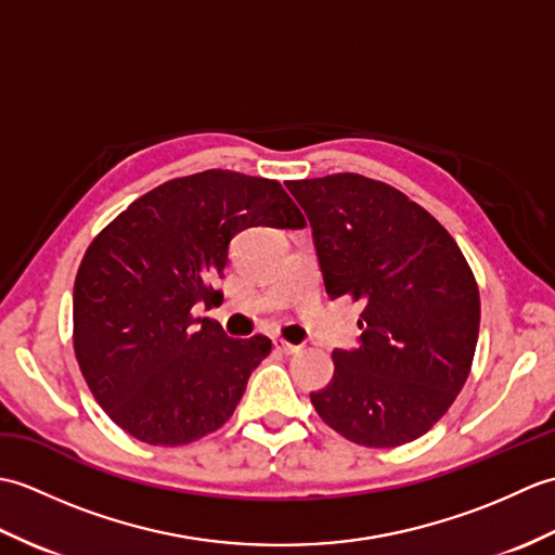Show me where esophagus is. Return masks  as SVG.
<instances>
[{"label":"esophagus","mask_w":555,"mask_h":555,"mask_svg":"<svg viewBox=\"0 0 555 555\" xmlns=\"http://www.w3.org/2000/svg\"><path fill=\"white\" fill-rule=\"evenodd\" d=\"M274 348H276L279 352H284V356H296V352L302 350V346L288 344V340H284V338H274Z\"/></svg>","instance_id":"1"}]
</instances>
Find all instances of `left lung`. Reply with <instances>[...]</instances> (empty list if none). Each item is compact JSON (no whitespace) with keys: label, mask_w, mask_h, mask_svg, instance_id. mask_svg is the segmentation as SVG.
<instances>
[{"label":"left lung","mask_w":555,"mask_h":555,"mask_svg":"<svg viewBox=\"0 0 555 555\" xmlns=\"http://www.w3.org/2000/svg\"><path fill=\"white\" fill-rule=\"evenodd\" d=\"M310 219L328 298L362 305L360 346L334 350L310 393L328 427L367 448L420 439L473 370L479 288L453 235L393 185L360 173L286 183Z\"/></svg>","instance_id":"obj_1"}]
</instances>
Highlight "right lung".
Returning <instances> with one entry per match:
<instances>
[{
    "mask_svg": "<svg viewBox=\"0 0 555 555\" xmlns=\"http://www.w3.org/2000/svg\"><path fill=\"white\" fill-rule=\"evenodd\" d=\"M302 229L279 181L209 169L138 197L82 255L74 284V350L114 424L150 446H183L233 415L253 370L271 352L262 334L229 338L193 317L221 293L229 243L247 227Z\"/></svg>",
    "mask_w": 555,
    "mask_h": 555,
    "instance_id": "obj_1",
    "label": "right lung"
}]
</instances>
